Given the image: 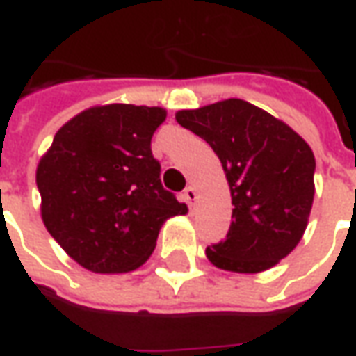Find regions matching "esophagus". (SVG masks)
<instances>
[{
    "label": "esophagus",
    "mask_w": 356,
    "mask_h": 356,
    "mask_svg": "<svg viewBox=\"0 0 356 356\" xmlns=\"http://www.w3.org/2000/svg\"><path fill=\"white\" fill-rule=\"evenodd\" d=\"M183 196H185V200L188 206H194V204H196V200H198V191H196L194 186H186L185 194H183Z\"/></svg>",
    "instance_id": "obj_1"
}]
</instances>
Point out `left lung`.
Segmentation results:
<instances>
[{"label":"left lung","instance_id":"obj_1","mask_svg":"<svg viewBox=\"0 0 356 356\" xmlns=\"http://www.w3.org/2000/svg\"><path fill=\"white\" fill-rule=\"evenodd\" d=\"M179 124L213 148L232 198L227 238L206 248L217 268L261 273L284 259L309 223L314 198V154L303 137L242 99L179 110Z\"/></svg>","mask_w":356,"mask_h":356}]
</instances>
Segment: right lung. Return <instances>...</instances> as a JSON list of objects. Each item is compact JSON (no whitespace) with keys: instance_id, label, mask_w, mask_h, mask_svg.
Returning a JSON list of instances; mask_svg holds the SVG:
<instances>
[{"instance_id":"obj_1","label":"right lung","mask_w":356,"mask_h":356,"mask_svg":"<svg viewBox=\"0 0 356 356\" xmlns=\"http://www.w3.org/2000/svg\"><path fill=\"white\" fill-rule=\"evenodd\" d=\"M165 116L160 106H91L58 129L38 163L43 225L91 273L140 267L162 225L188 211L162 186L150 150Z\"/></svg>"}]
</instances>
